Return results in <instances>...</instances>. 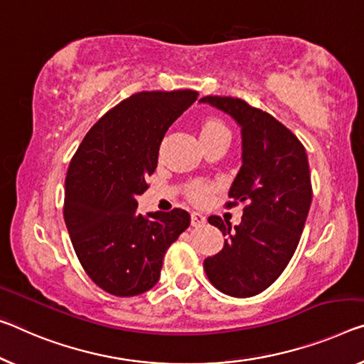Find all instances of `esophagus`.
<instances>
[{"mask_svg": "<svg viewBox=\"0 0 364 364\" xmlns=\"http://www.w3.org/2000/svg\"><path fill=\"white\" fill-rule=\"evenodd\" d=\"M206 223V218L201 213H192V225L193 226H203Z\"/></svg>", "mask_w": 364, "mask_h": 364, "instance_id": "1", "label": "esophagus"}]
</instances>
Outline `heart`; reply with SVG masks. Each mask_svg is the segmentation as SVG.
Listing matches in <instances>:
<instances>
[{
  "label": "heart",
  "instance_id": "1",
  "mask_svg": "<svg viewBox=\"0 0 364 364\" xmlns=\"http://www.w3.org/2000/svg\"><path fill=\"white\" fill-rule=\"evenodd\" d=\"M200 138L203 143L215 141V139H226V141H229L231 132H229L228 125L223 120L216 119V117H208V119H205L200 124ZM211 190H213V187L210 183L197 181L188 183L187 195L195 203H203V201L208 200Z\"/></svg>",
  "mask_w": 364,
  "mask_h": 364
}]
</instances>
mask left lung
Instances as JSON below:
<instances>
[{
  "mask_svg": "<svg viewBox=\"0 0 364 364\" xmlns=\"http://www.w3.org/2000/svg\"><path fill=\"white\" fill-rule=\"evenodd\" d=\"M200 100L242 128V166L226 206L244 203V215L234 229L220 216L208 218L228 239L220 252L206 257L203 268L218 291L249 298L282 275L298 247L312 201L309 163L298 136L268 112L237 97Z\"/></svg>",
  "mask_w": 364,
  "mask_h": 364,
  "instance_id": "1",
  "label": "left lung"
}]
</instances>
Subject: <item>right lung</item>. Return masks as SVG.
Returning a JSON list of instances; mask_svg holds the SVG:
<instances>
[{
	"instance_id": "obj_1",
	"label": "right lung",
	"mask_w": 364,
	"mask_h": 364,
	"mask_svg": "<svg viewBox=\"0 0 364 364\" xmlns=\"http://www.w3.org/2000/svg\"><path fill=\"white\" fill-rule=\"evenodd\" d=\"M197 97L192 89L133 94L100 117L71 158L65 223L77 260L104 291L130 298L153 288L166 250L190 225L182 208L139 215L136 197L149 187L167 128Z\"/></svg>"
}]
</instances>
